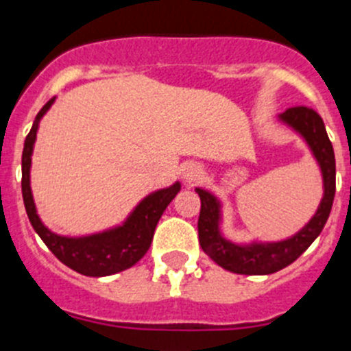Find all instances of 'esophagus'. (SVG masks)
Wrapping results in <instances>:
<instances>
[{
	"label": "esophagus",
	"mask_w": 351,
	"mask_h": 351,
	"mask_svg": "<svg viewBox=\"0 0 351 351\" xmlns=\"http://www.w3.org/2000/svg\"><path fill=\"white\" fill-rule=\"evenodd\" d=\"M201 173L203 171H201V167L197 166V164H185L184 169H182V178H184L185 184H193V182H196V180L199 178Z\"/></svg>",
	"instance_id": "34e87169"
}]
</instances>
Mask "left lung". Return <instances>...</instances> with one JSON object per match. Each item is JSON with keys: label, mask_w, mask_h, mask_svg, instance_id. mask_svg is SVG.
Segmentation results:
<instances>
[{"label": "left lung", "mask_w": 351, "mask_h": 351, "mask_svg": "<svg viewBox=\"0 0 351 351\" xmlns=\"http://www.w3.org/2000/svg\"><path fill=\"white\" fill-rule=\"evenodd\" d=\"M279 120L304 138L315 155L323 178V197L316 213L302 230L279 242L233 243L221 233V203L205 189H196L201 199V212L197 219V234L201 249L219 267L243 276H268L279 272L293 263L311 243L318 239L328 215H330L334 194H336V157L327 136L322 117L315 109L306 106L286 109Z\"/></svg>", "instance_id": "1"}]
</instances>
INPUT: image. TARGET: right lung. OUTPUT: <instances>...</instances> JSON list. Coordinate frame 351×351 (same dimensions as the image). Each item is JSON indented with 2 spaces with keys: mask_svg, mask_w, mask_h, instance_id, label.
I'll return each instance as SVG.
<instances>
[{
  "mask_svg": "<svg viewBox=\"0 0 351 351\" xmlns=\"http://www.w3.org/2000/svg\"><path fill=\"white\" fill-rule=\"evenodd\" d=\"M53 102L54 99H51L38 111L32 130L24 141L21 185H23V199L29 222H32L33 230L38 233V237L44 240L49 251L75 272L88 277H104L127 270L138 263L150 249L158 219L167 208V205L171 203L173 197L180 193V182L173 184L171 187L148 194L132 210V213L121 226L111 228L102 233L86 234V237H62V234L47 230L36 213L32 187H29V167H32V154L36 130H38V121L49 111Z\"/></svg>",
  "mask_w": 351,
  "mask_h": 351,
  "instance_id": "1",
  "label": "right lung"
}]
</instances>
